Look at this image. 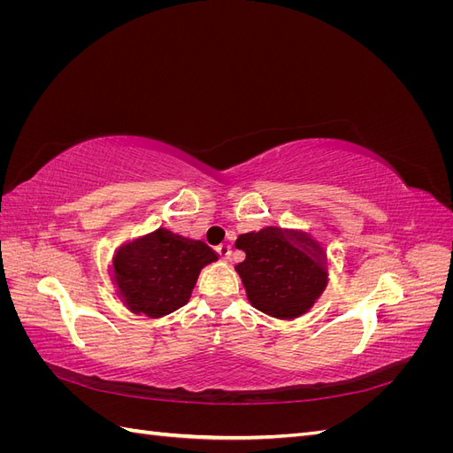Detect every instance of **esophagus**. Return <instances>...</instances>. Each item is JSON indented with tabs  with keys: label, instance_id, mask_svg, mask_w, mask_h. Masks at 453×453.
Masks as SVG:
<instances>
[{
	"label": "esophagus",
	"instance_id": "obj_1",
	"mask_svg": "<svg viewBox=\"0 0 453 453\" xmlns=\"http://www.w3.org/2000/svg\"><path fill=\"white\" fill-rule=\"evenodd\" d=\"M217 253H219V257H221L223 260H228V258H230V255H232V250H230V245H226V243H223V245H219V248H217Z\"/></svg>",
	"mask_w": 453,
	"mask_h": 453
}]
</instances>
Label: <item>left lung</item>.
<instances>
[{
	"mask_svg": "<svg viewBox=\"0 0 453 453\" xmlns=\"http://www.w3.org/2000/svg\"><path fill=\"white\" fill-rule=\"evenodd\" d=\"M295 242L303 245L298 250ZM236 248L245 260L236 266L250 303L280 319H295L308 311L326 285L318 258L321 248L306 234H283L276 226L242 234Z\"/></svg>",
	"mask_w": 453,
	"mask_h": 453,
	"instance_id": "obj_1",
	"label": "left lung"
}]
</instances>
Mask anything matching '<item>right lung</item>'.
<instances>
[{
  "instance_id": "1",
  "label": "right lung",
  "mask_w": 453,
  "mask_h": 453,
  "mask_svg": "<svg viewBox=\"0 0 453 453\" xmlns=\"http://www.w3.org/2000/svg\"><path fill=\"white\" fill-rule=\"evenodd\" d=\"M213 260L217 255L205 243L158 228L120 248L113 270L132 311L162 318L188 303L200 270Z\"/></svg>"
}]
</instances>
